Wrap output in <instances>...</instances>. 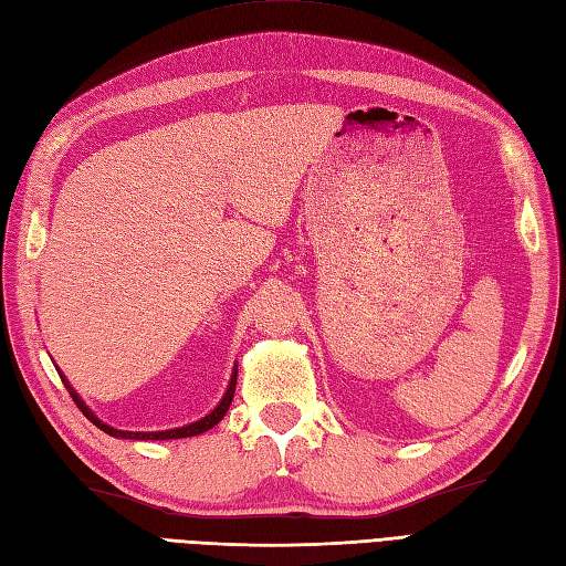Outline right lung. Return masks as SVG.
<instances>
[{"label":"right lung","instance_id":"add662e5","mask_svg":"<svg viewBox=\"0 0 566 566\" xmlns=\"http://www.w3.org/2000/svg\"><path fill=\"white\" fill-rule=\"evenodd\" d=\"M62 377V381H64V387L69 389V394H72V398H74V403L78 406V410L84 412V416L95 424V427H101L103 432H107L109 437H119V439H182V437H195V434H201V432H209L213 424H218L220 420H223V416L228 412V408H230V403H232V396H235V384H238V365H235V369H232V375H230V384H228V391H226V396L220 398V403L209 412V416L206 418H201V420H197V422H191V424H185V427H175V430H163V432H127V430H115V427H109V424H105L103 420H98L91 412V408L81 401L78 398V394L69 387V381L64 379V375H60Z\"/></svg>","mask_w":566,"mask_h":566}]
</instances>
